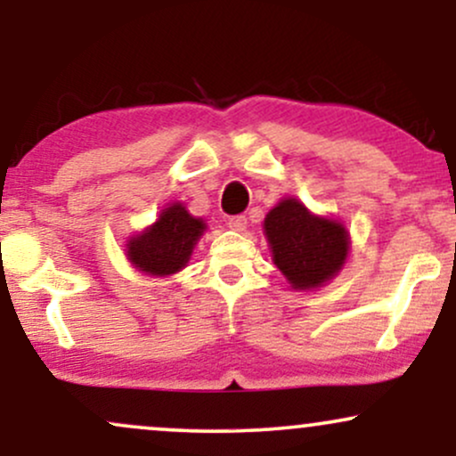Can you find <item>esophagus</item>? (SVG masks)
Masks as SVG:
<instances>
[{"mask_svg":"<svg viewBox=\"0 0 456 456\" xmlns=\"http://www.w3.org/2000/svg\"><path fill=\"white\" fill-rule=\"evenodd\" d=\"M227 227L233 229V232H244V229H246V216L240 214V216L227 218Z\"/></svg>","mask_w":456,"mask_h":456,"instance_id":"34e87169","label":"esophagus"}]
</instances>
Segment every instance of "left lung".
Listing matches in <instances>:
<instances>
[{"label": "left lung", "instance_id": "1", "mask_svg": "<svg viewBox=\"0 0 456 456\" xmlns=\"http://www.w3.org/2000/svg\"><path fill=\"white\" fill-rule=\"evenodd\" d=\"M264 233L272 261L297 291L328 285L352 250V238L338 218L311 212L296 197H282L265 214Z\"/></svg>", "mask_w": 456, "mask_h": 456}]
</instances>
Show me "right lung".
Wrapping results in <instances>:
<instances>
[{"mask_svg": "<svg viewBox=\"0 0 456 456\" xmlns=\"http://www.w3.org/2000/svg\"><path fill=\"white\" fill-rule=\"evenodd\" d=\"M206 229L203 218L192 216L184 203L174 201L143 232L130 235L124 255L134 270L151 279H167L186 268Z\"/></svg>", "mask_w": 456, "mask_h": 456, "instance_id": "obj_1", "label": "right lung"}]
</instances>
